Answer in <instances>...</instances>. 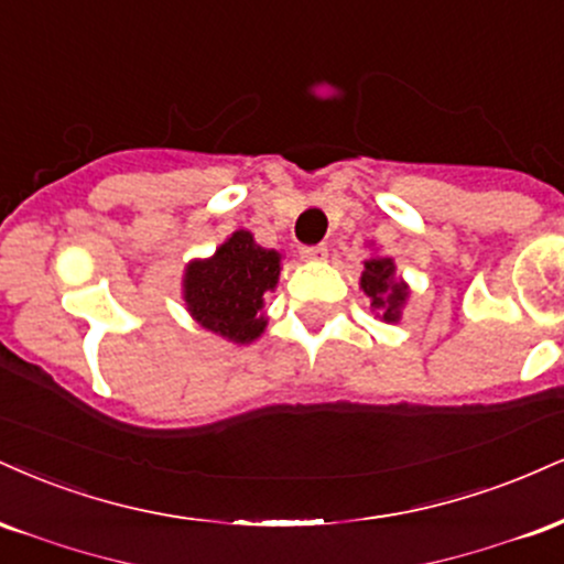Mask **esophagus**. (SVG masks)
I'll list each match as a JSON object with an SVG mask.
<instances>
[{
  "label": "esophagus",
  "mask_w": 564,
  "mask_h": 564,
  "mask_svg": "<svg viewBox=\"0 0 564 564\" xmlns=\"http://www.w3.org/2000/svg\"><path fill=\"white\" fill-rule=\"evenodd\" d=\"M328 246L326 243H315V246H302V257L304 260H326Z\"/></svg>",
  "instance_id": "esophagus-1"
}]
</instances>
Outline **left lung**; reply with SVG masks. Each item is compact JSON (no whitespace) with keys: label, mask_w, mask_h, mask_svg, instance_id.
<instances>
[{"label":"left lung","mask_w":564,"mask_h":564,"mask_svg":"<svg viewBox=\"0 0 564 564\" xmlns=\"http://www.w3.org/2000/svg\"><path fill=\"white\" fill-rule=\"evenodd\" d=\"M360 289L366 291L371 307L379 310L381 321L394 323L400 318V307H403L408 291L400 281H394V264L392 260H368L364 275H360Z\"/></svg>","instance_id":"obj_1"}]
</instances>
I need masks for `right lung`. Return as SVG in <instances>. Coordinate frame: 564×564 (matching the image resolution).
Listing matches in <instances>:
<instances>
[{
	"instance_id": "right-lung-1",
	"label": "right lung",
	"mask_w": 564,
	"mask_h": 564,
	"mask_svg": "<svg viewBox=\"0 0 564 564\" xmlns=\"http://www.w3.org/2000/svg\"><path fill=\"white\" fill-rule=\"evenodd\" d=\"M281 254L262 249L251 232L238 230L212 260L193 262L185 273V302L200 326L246 345L264 332L262 302L275 289Z\"/></svg>"
}]
</instances>
